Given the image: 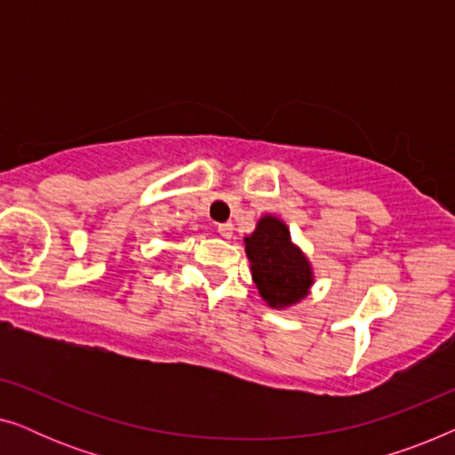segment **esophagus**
<instances>
[{"mask_svg": "<svg viewBox=\"0 0 455 455\" xmlns=\"http://www.w3.org/2000/svg\"><path fill=\"white\" fill-rule=\"evenodd\" d=\"M217 232H220L221 238H232L234 223H220V226H217Z\"/></svg>", "mask_w": 455, "mask_h": 455, "instance_id": "obj_1", "label": "esophagus"}]
</instances>
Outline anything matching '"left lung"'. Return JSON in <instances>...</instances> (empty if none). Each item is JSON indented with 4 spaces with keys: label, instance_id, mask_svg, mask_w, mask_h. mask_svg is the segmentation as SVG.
Masks as SVG:
<instances>
[{
    "label": "left lung",
    "instance_id": "1",
    "mask_svg": "<svg viewBox=\"0 0 455 455\" xmlns=\"http://www.w3.org/2000/svg\"><path fill=\"white\" fill-rule=\"evenodd\" d=\"M244 244L252 279L269 307H290L308 294L313 269L300 248L291 244L290 229L283 221L265 215L257 229L244 238Z\"/></svg>",
    "mask_w": 455,
    "mask_h": 455
}]
</instances>
